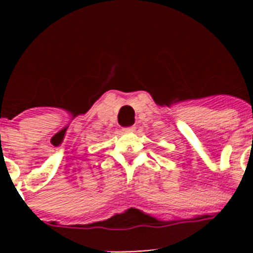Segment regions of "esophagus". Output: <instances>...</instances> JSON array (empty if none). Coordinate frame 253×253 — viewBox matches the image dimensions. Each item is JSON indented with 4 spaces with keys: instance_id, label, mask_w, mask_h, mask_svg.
I'll return each instance as SVG.
<instances>
[{
    "instance_id": "obj_1",
    "label": "esophagus",
    "mask_w": 253,
    "mask_h": 253,
    "mask_svg": "<svg viewBox=\"0 0 253 253\" xmlns=\"http://www.w3.org/2000/svg\"><path fill=\"white\" fill-rule=\"evenodd\" d=\"M123 130H124V131H133L134 128H133V126H129V128H124Z\"/></svg>"
}]
</instances>
